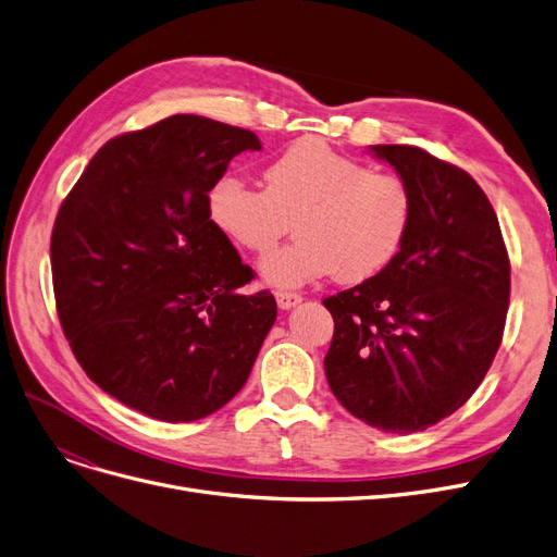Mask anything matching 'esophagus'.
Wrapping results in <instances>:
<instances>
[{"label":"esophagus","mask_w":557,"mask_h":557,"mask_svg":"<svg viewBox=\"0 0 557 557\" xmlns=\"http://www.w3.org/2000/svg\"><path fill=\"white\" fill-rule=\"evenodd\" d=\"M274 297H276V304H278L281 310H290V308H295L301 301V295L287 293V290H278Z\"/></svg>","instance_id":"esophagus-1"}]
</instances>
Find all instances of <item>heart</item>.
Segmentation results:
<instances>
[{
  "instance_id": "b5f03b06",
  "label": "heart",
  "mask_w": 557,
  "mask_h": 557,
  "mask_svg": "<svg viewBox=\"0 0 557 557\" xmlns=\"http://www.w3.org/2000/svg\"><path fill=\"white\" fill-rule=\"evenodd\" d=\"M264 189L224 173L208 191L216 231L242 251L262 253L295 220V242L260 260V276L274 287H297L336 274L359 283L403 249L413 219V191L405 177L372 171L331 146L297 141L264 171Z\"/></svg>"
}]
</instances>
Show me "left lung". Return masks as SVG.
<instances>
[{"mask_svg":"<svg viewBox=\"0 0 557 557\" xmlns=\"http://www.w3.org/2000/svg\"><path fill=\"white\" fill-rule=\"evenodd\" d=\"M413 191L403 249L363 283L326 297V382L368 425L422 432L455 413L492 366L509 306L498 216L473 177L416 146H370Z\"/></svg>","mask_w":557,"mask_h":557,"instance_id":"left-lung-1","label":"left lung"}]
</instances>
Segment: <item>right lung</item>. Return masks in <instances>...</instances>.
<instances>
[{"mask_svg":"<svg viewBox=\"0 0 557 557\" xmlns=\"http://www.w3.org/2000/svg\"><path fill=\"white\" fill-rule=\"evenodd\" d=\"M251 129L175 114L107 141L59 208L57 313L104 393L164 422L219 411L247 384L276 301L208 212Z\"/></svg>","mask_w":557,"mask_h":557,"instance_id":"add662e5","label":"right lung"}]
</instances>
